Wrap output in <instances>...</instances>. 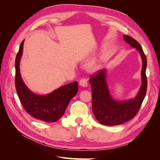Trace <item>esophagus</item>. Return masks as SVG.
Returning a JSON list of instances; mask_svg holds the SVG:
<instances>
[{"instance_id":"1","label":"esophagus","mask_w":160,"mask_h":160,"mask_svg":"<svg viewBox=\"0 0 160 160\" xmlns=\"http://www.w3.org/2000/svg\"><path fill=\"white\" fill-rule=\"evenodd\" d=\"M79 85L82 88H87L88 85V81H87L85 79H82L79 81Z\"/></svg>"}]
</instances>
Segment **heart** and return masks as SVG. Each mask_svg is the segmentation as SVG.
Segmentation results:
<instances>
[{
    "label": "heart",
    "mask_w": 160,
    "mask_h": 160,
    "mask_svg": "<svg viewBox=\"0 0 160 160\" xmlns=\"http://www.w3.org/2000/svg\"><path fill=\"white\" fill-rule=\"evenodd\" d=\"M86 67L88 70L90 72H95L98 71L100 67V63L96 59L89 61L86 65Z\"/></svg>",
    "instance_id": "obj_1"
}]
</instances>
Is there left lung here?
Returning a JSON list of instances; mask_svg holds the SVG:
<instances>
[{
    "instance_id": "left-lung-1",
    "label": "left lung",
    "mask_w": 160,
    "mask_h": 160,
    "mask_svg": "<svg viewBox=\"0 0 160 160\" xmlns=\"http://www.w3.org/2000/svg\"><path fill=\"white\" fill-rule=\"evenodd\" d=\"M123 40L139 52L142 60V84L135 97L126 100L115 99L111 93L108 83L107 69L101 71L89 79L93 93L92 108L93 114L100 123L108 126L122 124L132 119L141 107L147 90V59L142 47L137 41L129 36L123 35Z\"/></svg>"
}]
</instances>
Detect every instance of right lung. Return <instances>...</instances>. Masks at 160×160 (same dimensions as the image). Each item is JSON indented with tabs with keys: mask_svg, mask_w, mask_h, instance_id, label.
Instances as JSON below:
<instances>
[{
	"mask_svg": "<svg viewBox=\"0 0 160 160\" xmlns=\"http://www.w3.org/2000/svg\"><path fill=\"white\" fill-rule=\"evenodd\" d=\"M23 40L15 59V88L24 109L33 118L46 122H55L63 115L70 101L78 92L77 81L61 86L51 93L36 94L27 88L22 79L20 61L23 51Z\"/></svg>",
	"mask_w": 160,
	"mask_h": 160,
	"instance_id": "1",
	"label": "right lung"
}]
</instances>
